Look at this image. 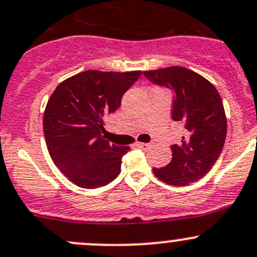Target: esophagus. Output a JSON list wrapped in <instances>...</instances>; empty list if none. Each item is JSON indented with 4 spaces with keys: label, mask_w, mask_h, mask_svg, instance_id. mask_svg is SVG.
<instances>
[{
    "label": "esophagus",
    "mask_w": 257,
    "mask_h": 257,
    "mask_svg": "<svg viewBox=\"0 0 257 257\" xmlns=\"http://www.w3.org/2000/svg\"><path fill=\"white\" fill-rule=\"evenodd\" d=\"M137 147L143 148V149H148V148H150V144H147V143H137Z\"/></svg>",
    "instance_id": "1"
}]
</instances>
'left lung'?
<instances>
[{"mask_svg": "<svg viewBox=\"0 0 257 257\" xmlns=\"http://www.w3.org/2000/svg\"><path fill=\"white\" fill-rule=\"evenodd\" d=\"M144 75L174 91L172 119L183 125L181 143L171 148V161L161 169L154 167V175L172 186L201 180L219 158L226 137V115L217 88L182 66L148 70Z\"/></svg>", "mask_w": 257, "mask_h": 257, "instance_id": "1", "label": "left lung"}]
</instances>
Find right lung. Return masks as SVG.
Instances as JSON below:
<instances>
[{"label":"right lung","instance_id":"1","mask_svg":"<svg viewBox=\"0 0 257 257\" xmlns=\"http://www.w3.org/2000/svg\"><path fill=\"white\" fill-rule=\"evenodd\" d=\"M140 75V70H87L64 80L51 93L43 117L48 151L61 174L79 187H102L119 175L121 158L131 148L104 139V117L118 109Z\"/></svg>","mask_w":257,"mask_h":257}]
</instances>
